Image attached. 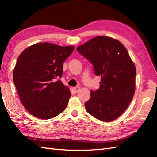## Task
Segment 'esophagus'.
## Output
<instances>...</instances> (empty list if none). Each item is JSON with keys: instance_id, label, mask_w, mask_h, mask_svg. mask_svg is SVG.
Returning <instances> with one entry per match:
<instances>
[{"instance_id": "esophagus-1", "label": "esophagus", "mask_w": 157, "mask_h": 157, "mask_svg": "<svg viewBox=\"0 0 157 157\" xmlns=\"http://www.w3.org/2000/svg\"><path fill=\"white\" fill-rule=\"evenodd\" d=\"M79 89H80V88H79V86H76V87H73V90L74 91V92H75V93H77V92H78L79 91Z\"/></svg>"}]
</instances>
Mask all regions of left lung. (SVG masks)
Masks as SVG:
<instances>
[{
    "instance_id": "8db88e82",
    "label": "left lung",
    "mask_w": 157,
    "mask_h": 157,
    "mask_svg": "<svg viewBox=\"0 0 157 157\" xmlns=\"http://www.w3.org/2000/svg\"><path fill=\"white\" fill-rule=\"evenodd\" d=\"M101 77L100 88L91 91L85 103L87 112L98 120L110 122L123 113L135 92L136 67L126 48L117 39L98 36L77 48Z\"/></svg>"
}]
</instances>
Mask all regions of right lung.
Wrapping results in <instances>:
<instances>
[{"mask_svg": "<svg viewBox=\"0 0 157 157\" xmlns=\"http://www.w3.org/2000/svg\"><path fill=\"white\" fill-rule=\"evenodd\" d=\"M74 46L39 43L21 53L13 71V80L23 107L32 115L50 119L65 110L71 91L62 81V63Z\"/></svg>", "mask_w": 157, "mask_h": 157, "instance_id": "add662e5", "label": "right lung"}]
</instances>
